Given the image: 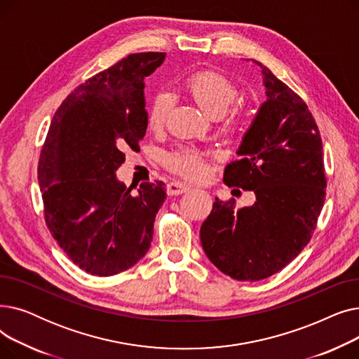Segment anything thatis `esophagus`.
Returning a JSON list of instances; mask_svg holds the SVG:
<instances>
[{"mask_svg":"<svg viewBox=\"0 0 359 359\" xmlns=\"http://www.w3.org/2000/svg\"><path fill=\"white\" fill-rule=\"evenodd\" d=\"M191 191V186L182 183V182H170L167 184V194L168 195H182Z\"/></svg>","mask_w":359,"mask_h":359,"instance_id":"esophagus-1","label":"esophagus"}]
</instances>
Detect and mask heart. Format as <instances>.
Listing matches in <instances>:
<instances>
[{"label":"heart","mask_w":359,"mask_h":359,"mask_svg":"<svg viewBox=\"0 0 359 359\" xmlns=\"http://www.w3.org/2000/svg\"><path fill=\"white\" fill-rule=\"evenodd\" d=\"M184 90L195 103L211 118H218L224 115L225 110L237 97V87L224 75L214 71H199L189 75L184 80ZM170 109V96L164 91L157 93L151 100L148 109V125L158 129L164 125L167 113ZM234 122V116L229 118V125ZM168 167L175 172L191 177L201 179L206 173V167L202 157L195 151H180L170 156Z\"/></svg>","instance_id":"obj_1"}]
</instances>
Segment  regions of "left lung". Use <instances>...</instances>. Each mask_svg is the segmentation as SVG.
I'll list each match as a JSON object with an SVG mask.
<instances>
[{"instance_id":"obj_1","label":"left lung","mask_w":359,"mask_h":359,"mask_svg":"<svg viewBox=\"0 0 359 359\" xmlns=\"http://www.w3.org/2000/svg\"><path fill=\"white\" fill-rule=\"evenodd\" d=\"M266 99L225 167L229 186L256 201L234 210L215 198L201 227L205 255L237 280L269 278L311 238L326 196L323 145L307 104L257 61Z\"/></svg>"}]
</instances>
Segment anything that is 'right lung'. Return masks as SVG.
<instances>
[{"instance_id": "right-lung-1", "label": "right lung", "mask_w": 359, "mask_h": 359, "mask_svg": "<svg viewBox=\"0 0 359 359\" xmlns=\"http://www.w3.org/2000/svg\"><path fill=\"white\" fill-rule=\"evenodd\" d=\"M164 60V52L128 55L75 88L50 122L37 167L45 219L87 273L123 272L151 246L164 183H142L132 195L116 170L145 135L144 80Z\"/></svg>"}]
</instances>
